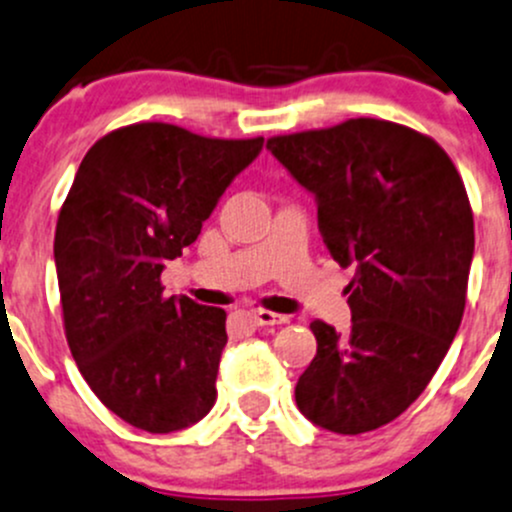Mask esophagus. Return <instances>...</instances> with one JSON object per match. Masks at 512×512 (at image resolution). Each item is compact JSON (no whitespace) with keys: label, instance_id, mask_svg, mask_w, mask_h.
Listing matches in <instances>:
<instances>
[{"label":"esophagus","instance_id":"obj_1","mask_svg":"<svg viewBox=\"0 0 512 512\" xmlns=\"http://www.w3.org/2000/svg\"><path fill=\"white\" fill-rule=\"evenodd\" d=\"M251 320H254L256 325H283L288 323V315L271 313V310H254V313H251Z\"/></svg>","mask_w":512,"mask_h":512}]
</instances>
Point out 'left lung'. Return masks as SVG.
<instances>
[{
    "label": "left lung",
    "instance_id": "obj_1",
    "mask_svg": "<svg viewBox=\"0 0 512 512\" xmlns=\"http://www.w3.org/2000/svg\"><path fill=\"white\" fill-rule=\"evenodd\" d=\"M318 204L330 256L352 266V328L313 320L318 352L295 384L305 419L365 434L397 419L439 370L466 308L473 212L434 140L389 120L355 118L268 140Z\"/></svg>",
    "mask_w": 512,
    "mask_h": 512
}]
</instances>
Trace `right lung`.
I'll use <instances>...</instances> for the list:
<instances>
[{
    "mask_svg": "<svg viewBox=\"0 0 512 512\" xmlns=\"http://www.w3.org/2000/svg\"><path fill=\"white\" fill-rule=\"evenodd\" d=\"M261 150L263 138L138 123L78 167L54 239L63 328L88 387L135 429H187L217 402L226 313L165 298L160 276Z\"/></svg>",
    "mask_w": 512,
    "mask_h": 512,
    "instance_id": "obj_1",
    "label": "right lung"
}]
</instances>
